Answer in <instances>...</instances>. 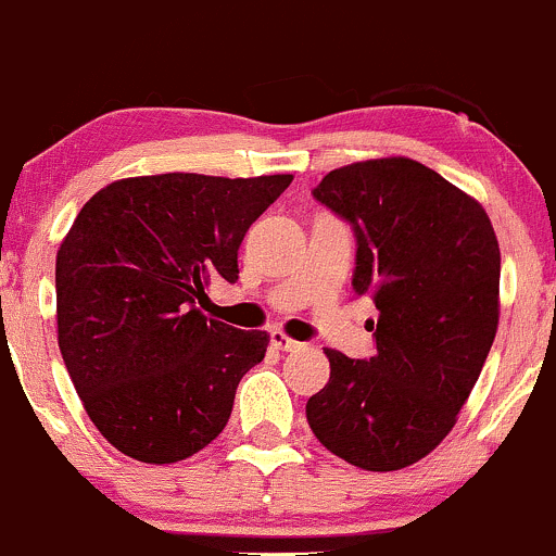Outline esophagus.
<instances>
[{
  "mask_svg": "<svg viewBox=\"0 0 556 556\" xmlns=\"http://www.w3.org/2000/svg\"><path fill=\"white\" fill-rule=\"evenodd\" d=\"M271 346L277 349V352H293V349L301 346V343L293 341V338H290L288 332L271 330Z\"/></svg>",
  "mask_w": 556,
  "mask_h": 556,
  "instance_id": "1",
  "label": "esophagus"
}]
</instances>
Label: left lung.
Masks as SVG:
<instances>
[{"instance_id":"8db88e82","label":"left lung","mask_w":556,"mask_h":556,"mask_svg":"<svg viewBox=\"0 0 556 556\" xmlns=\"http://www.w3.org/2000/svg\"><path fill=\"white\" fill-rule=\"evenodd\" d=\"M314 197L352 224V285L378 308V352L325 349L330 381L308 400V426L359 469H405L450 434L493 346L498 239L475 197L407 156L330 170Z\"/></svg>"}]
</instances>
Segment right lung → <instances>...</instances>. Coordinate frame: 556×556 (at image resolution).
<instances>
[{"label":"right lung","instance_id":"add662e5","mask_svg":"<svg viewBox=\"0 0 556 556\" xmlns=\"http://www.w3.org/2000/svg\"><path fill=\"white\" fill-rule=\"evenodd\" d=\"M293 175L162 173L109 184L79 210L55 258L58 346L87 416L119 453L175 464L229 424L268 332L202 314L213 279Z\"/></svg>","mask_w":556,"mask_h":556}]
</instances>
